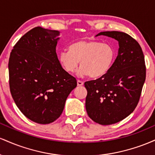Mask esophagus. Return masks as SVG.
I'll list each match as a JSON object with an SVG mask.
<instances>
[{
  "instance_id": "obj_1",
  "label": "esophagus",
  "mask_w": 155,
  "mask_h": 155,
  "mask_svg": "<svg viewBox=\"0 0 155 155\" xmlns=\"http://www.w3.org/2000/svg\"><path fill=\"white\" fill-rule=\"evenodd\" d=\"M84 84V82L81 80H77V85L78 86H82Z\"/></svg>"
}]
</instances>
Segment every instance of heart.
<instances>
[{
	"instance_id": "b5f03b06",
	"label": "heart",
	"mask_w": 155,
	"mask_h": 155,
	"mask_svg": "<svg viewBox=\"0 0 155 155\" xmlns=\"http://www.w3.org/2000/svg\"><path fill=\"white\" fill-rule=\"evenodd\" d=\"M115 51L110 44L97 41L81 40L72 44L69 50L60 51L58 54L60 63L67 72L73 74L80 69L77 75H89L92 78L104 76L111 68Z\"/></svg>"
}]
</instances>
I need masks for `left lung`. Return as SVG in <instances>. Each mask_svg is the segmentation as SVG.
Instances as JSON below:
<instances>
[{
	"label": "left lung",
	"mask_w": 155,
	"mask_h": 155,
	"mask_svg": "<svg viewBox=\"0 0 155 155\" xmlns=\"http://www.w3.org/2000/svg\"><path fill=\"white\" fill-rule=\"evenodd\" d=\"M119 42L114 63L99 79L86 81L85 106L88 116L102 125L115 124L128 117L138 105L146 79L144 56L139 44L123 32L104 31Z\"/></svg>",
	"instance_id": "left-lung-1"
}]
</instances>
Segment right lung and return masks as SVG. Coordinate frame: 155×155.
I'll use <instances>...</instances> for the list:
<instances>
[{"instance_id":"right-lung-1","label":"right lung","mask_w":155,"mask_h":155,"mask_svg":"<svg viewBox=\"0 0 155 155\" xmlns=\"http://www.w3.org/2000/svg\"><path fill=\"white\" fill-rule=\"evenodd\" d=\"M59 35L58 31L33 28L15 44L8 60L12 97L23 114L38 124L59 118L68 96L77 85L58 58Z\"/></svg>"}]
</instances>
